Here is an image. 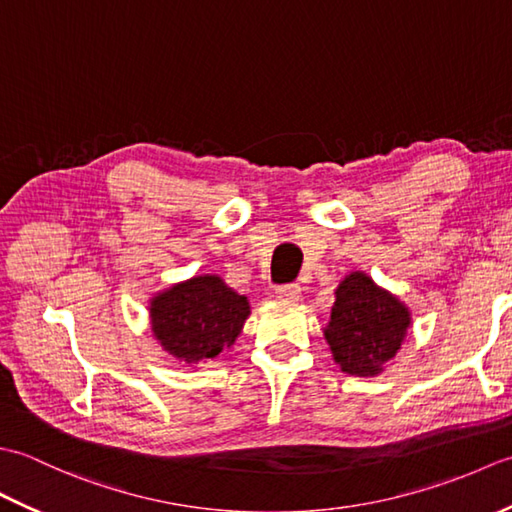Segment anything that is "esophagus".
<instances>
[{
  "label": "esophagus",
  "instance_id": "1",
  "mask_svg": "<svg viewBox=\"0 0 512 512\" xmlns=\"http://www.w3.org/2000/svg\"><path fill=\"white\" fill-rule=\"evenodd\" d=\"M277 299H281V301H299V297H301V286L299 284H284V286H279L277 288Z\"/></svg>",
  "mask_w": 512,
  "mask_h": 512
}]
</instances>
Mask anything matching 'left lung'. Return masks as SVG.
<instances>
[{"instance_id": "left-lung-1", "label": "left lung", "mask_w": 512, "mask_h": 512, "mask_svg": "<svg viewBox=\"0 0 512 512\" xmlns=\"http://www.w3.org/2000/svg\"><path fill=\"white\" fill-rule=\"evenodd\" d=\"M325 328L334 361L352 376H376L396 356L411 325L409 310L365 273L347 275L336 288Z\"/></svg>"}]
</instances>
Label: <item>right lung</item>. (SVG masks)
<instances>
[{
  "mask_svg": "<svg viewBox=\"0 0 512 512\" xmlns=\"http://www.w3.org/2000/svg\"><path fill=\"white\" fill-rule=\"evenodd\" d=\"M250 308L220 277H193L154 297L151 330L173 358L202 363L231 347L242 332Z\"/></svg>",
  "mask_w": 512,
  "mask_h": 512,
  "instance_id": "obj_1",
  "label": "right lung"
}]
</instances>
